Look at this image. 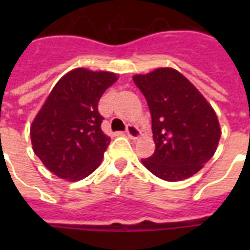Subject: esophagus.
<instances>
[{"label":"esophagus","mask_w":250,"mask_h":250,"mask_svg":"<svg viewBox=\"0 0 250 250\" xmlns=\"http://www.w3.org/2000/svg\"><path fill=\"white\" fill-rule=\"evenodd\" d=\"M125 133H127V136H128L129 139H132V140H136V139H139V136H140V131H139V128H137L136 125H127Z\"/></svg>","instance_id":"esophagus-1"}]
</instances>
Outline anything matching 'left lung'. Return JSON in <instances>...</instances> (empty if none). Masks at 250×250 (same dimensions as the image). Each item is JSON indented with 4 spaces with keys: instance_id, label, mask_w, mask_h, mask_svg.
<instances>
[{
    "instance_id": "obj_1",
    "label": "left lung",
    "mask_w": 250,
    "mask_h": 250,
    "mask_svg": "<svg viewBox=\"0 0 250 250\" xmlns=\"http://www.w3.org/2000/svg\"><path fill=\"white\" fill-rule=\"evenodd\" d=\"M133 82L148 102L156 144L153 156L141 160L143 165L167 182L194 175L214 156L221 139L213 107L174 68L135 75Z\"/></svg>"
}]
</instances>
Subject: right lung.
I'll return each instance as SVG.
<instances>
[{
	"instance_id": "1",
	"label": "right lung",
	"mask_w": 250,
	"mask_h": 250,
	"mask_svg": "<svg viewBox=\"0 0 250 250\" xmlns=\"http://www.w3.org/2000/svg\"><path fill=\"white\" fill-rule=\"evenodd\" d=\"M117 79L75 68L54 85L31 125L33 152L53 174L76 182L100 166L110 137L101 129L98 101Z\"/></svg>"
}]
</instances>
